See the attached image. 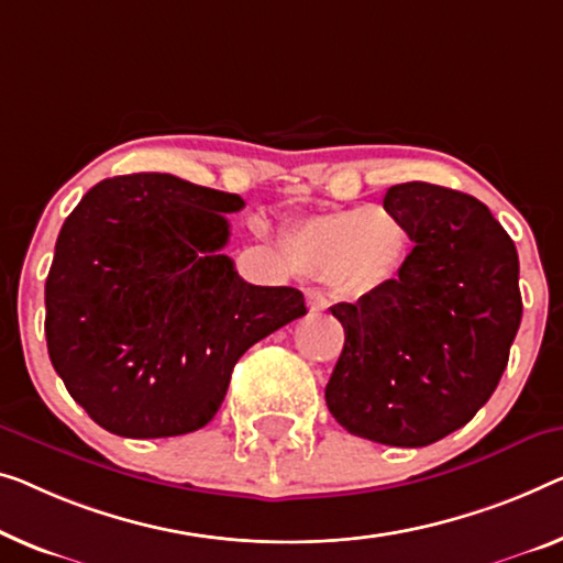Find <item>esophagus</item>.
Masks as SVG:
<instances>
[{
    "mask_svg": "<svg viewBox=\"0 0 563 563\" xmlns=\"http://www.w3.org/2000/svg\"><path fill=\"white\" fill-rule=\"evenodd\" d=\"M306 296H308V308L313 310V313H318V310H325L331 306L329 296H325V292H321V290H308Z\"/></svg>",
    "mask_w": 563,
    "mask_h": 563,
    "instance_id": "1",
    "label": "esophagus"
}]
</instances>
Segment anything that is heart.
Wrapping results in <instances>:
<instances>
[{"label": "heart", "mask_w": 563, "mask_h": 563, "mask_svg": "<svg viewBox=\"0 0 563 563\" xmlns=\"http://www.w3.org/2000/svg\"><path fill=\"white\" fill-rule=\"evenodd\" d=\"M407 230L387 209H343L316 214L290 228L285 253L306 278L372 292L397 278L407 257Z\"/></svg>", "instance_id": "b5f03b06"}]
</instances>
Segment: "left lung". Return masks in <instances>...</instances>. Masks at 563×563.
<instances>
[{"instance_id":"1","label":"left lung","mask_w":563,"mask_h":563,"mask_svg":"<svg viewBox=\"0 0 563 563\" xmlns=\"http://www.w3.org/2000/svg\"><path fill=\"white\" fill-rule=\"evenodd\" d=\"M384 209L415 247L384 288L331 306L346 341L325 405L356 438L424 448L465 427L506 372L523 313L518 253L463 191L407 181Z\"/></svg>"}]
</instances>
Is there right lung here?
Instances as JSON below:
<instances>
[{
  "mask_svg": "<svg viewBox=\"0 0 563 563\" xmlns=\"http://www.w3.org/2000/svg\"><path fill=\"white\" fill-rule=\"evenodd\" d=\"M245 199L172 174L103 179L55 242L49 362L103 430L151 440L217 415L245 351L306 316L296 288L250 285L222 255Z\"/></svg>",
  "mask_w": 563,
  "mask_h": 563,
  "instance_id": "1",
  "label": "right lung"
}]
</instances>
